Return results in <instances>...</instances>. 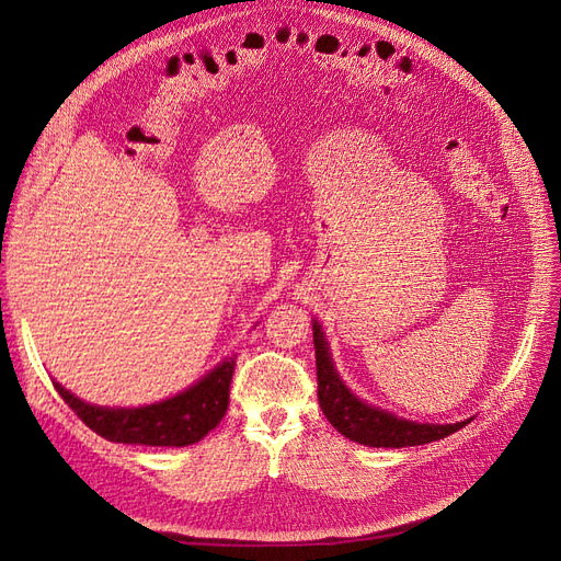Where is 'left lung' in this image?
I'll return each mask as SVG.
<instances>
[{
	"label": "left lung",
	"instance_id": "1",
	"mask_svg": "<svg viewBox=\"0 0 561 561\" xmlns=\"http://www.w3.org/2000/svg\"><path fill=\"white\" fill-rule=\"evenodd\" d=\"M314 351H317V381H319V404L323 416L330 421L346 439L375 448H404L439 442L448 434L458 432L469 421L455 425H425L411 423L392 416L388 411L367 407L340 381L333 360L328 356V344L319 323H314Z\"/></svg>",
	"mask_w": 561,
	"mask_h": 561
}]
</instances>
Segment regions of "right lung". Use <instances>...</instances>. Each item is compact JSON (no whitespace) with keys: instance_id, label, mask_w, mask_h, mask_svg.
I'll return each mask as SVG.
<instances>
[{"instance_id":"right-lung-1","label":"right lung","mask_w":561,"mask_h":561,"mask_svg":"<svg viewBox=\"0 0 561 561\" xmlns=\"http://www.w3.org/2000/svg\"><path fill=\"white\" fill-rule=\"evenodd\" d=\"M233 369L236 358H228L190 390L140 409L94 407L73 398L59 383L55 388L76 416L103 439L140 446H190L201 442L224 419Z\"/></svg>"}]
</instances>
